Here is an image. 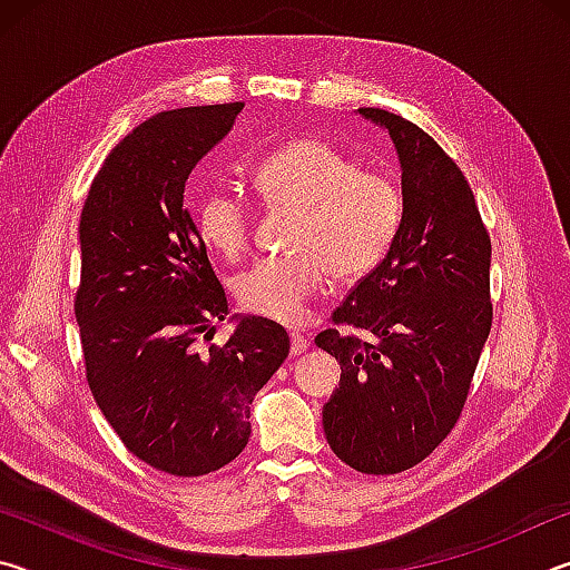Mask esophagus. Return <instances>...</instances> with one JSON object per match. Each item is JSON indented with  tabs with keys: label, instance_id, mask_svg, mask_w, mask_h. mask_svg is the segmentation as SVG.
Masks as SVG:
<instances>
[{
	"label": "esophagus",
	"instance_id": "1",
	"mask_svg": "<svg viewBox=\"0 0 570 570\" xmlns=\"http://www.w3.org/2000/svg\"><path fill=\"white\" fill-rule=\"evenodd\" d=\"M306 346H308V340L304 334H298V332H294L292 334V354L296 356V354H302V352H306Z\"/></svg>",
	"mask_w": 570,
	"mask_h": 570
}]
</instances>
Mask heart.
I'll return each instance as SVG.
<instances>
[{
  "label": "heart",
  "mask_w": 570,
  "mask_h": 570,
  "mask_svg": "<svg viewBox=\"0 0 570 570\" xmlns=\"http://www.w3.org/2000/svg\"><path fill=\"white\" fill-rule=\"evenodd\" d=\"M264 206L296 208L288 248L236 276L234 294L246 312L298 324L320 294L326 272L360 278L377 266L402 224V190L390 176L366 170L324 140H294L254 170ZM254 208L240 193L216 188L198 204V230L226 258L244 254Z\"/></svg>",
  "instance_id": "obj_1"
}]
</instances>
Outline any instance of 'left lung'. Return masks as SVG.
<instances>
[{
	"mask_svg": "<svg viewBox=\"0 0 570 570\" xmlns=\"http://www.w3.org/2000/svg\"><path fill=\"white\" fill-rule=\"evenodd\" d=\"M390 135L402 224L382 264L332 314L370 340L326 330L340 387L322 410L334 455L366 475L417 465L455 428L493 324L490 236L455 160L417 125L356 110Z\"/></svg>",
	"mask_w": 570,
	"mask_h": 570,
	"instance_id": "1",
	"label": "left lung"
}]
</instances>
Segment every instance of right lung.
<instances>
[{"label":"right lung","instance_id":"1","mask_svg":"<svg viewBox=\"0 0 570 570\" xmlns=\"http://www.w3.org/2000/svg\"><path fill=\"white\" fill-rule=\"evenodd\" d=\"M240 110L200 105L138 125L105 158L77 228L75 314L92 397L135 458L178 478L240 455L248 404L288 354L284 326L238 314L226 345L197 346L228 302L183 193Z\"/></svg>","mask_w":570,"mask_h":570}]
</instances>
